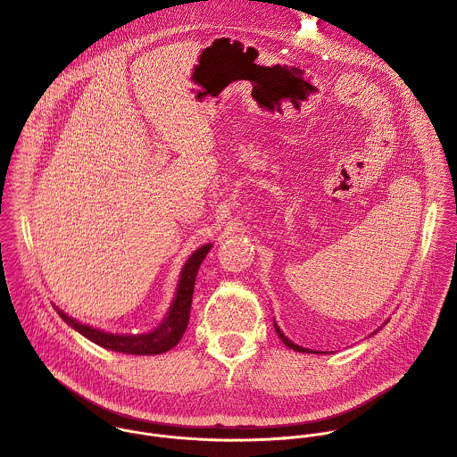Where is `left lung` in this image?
Wrapping results in <instances>:
<instances>
[{"mask_svg":"<svg viewBox=\"0 0 457 457\" xmlns=\"http://www.w3.org/2000/svg\"><path fill=\"white\" fill-rule=\"evenodd\" d=\"M273 323H275V331H277L278 338L284 342V345H286V347H289V349H293V351H298V353H312L311 349H305V347H302V345H296L293 340H289V338L282 333V329L278 328V323H277V321H273ZM385 323H386V321H385ZM385 323H383V325H385ZM379 329H381V328H379ZM379 329H376L374 333H378ZM314 354H320V353H314Z\"/></svg>","mask_w":457,"mask_h":457,"instance_id":"obj_1","label":"left lung"}]
</instances>
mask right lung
I'll list each match as a JSON object with an SVG mask.
<instances>
[{"mask_svg": "<svg viewBox=\"0 0 457 457\" xmlns=\"http://www.w3.org/2000/svg\"><path fill=\"white\" fill-rule=\"evenodd\" d=\"M213 244H204L197 251H193L189 258L186 260V264L180 271L175 296L171 300V305L166 312V316L161 320L157 328H154L148 333L141 335H122V333H110L103 331L97 328H92L88 323H81L76 318L69 316L67 312H62L61 309L55 311L61 316L64 323H69L72 329H76L79 335L88 338L90 342L115 351V353H124V354H137V356H150V354H162L173 349L182 335L186 333L187 321H189V309H191V298H193V289H195V277L199 273V268L203 264V260L210 253Z\"/></svg>", "mask_w": 457, "mask_h": 457, "instance_id": "1", "label": "right lung"}]
</instances>
